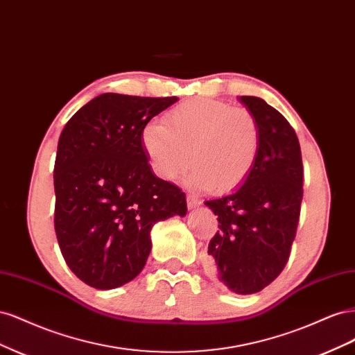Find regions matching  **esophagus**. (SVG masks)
<instances>
[{
    "label": "esophagus",
    "instance_id": "obj_1",
    "mask_svg": "<svg viewBox=\"0 0 355 355\" xmlns=\"http://www.w3.org/2000/svg\"><path fill=\"white\" fill-rule=\"evenodd\" d=\"M187 202H188V207H189V209H196L197 206H200L201 201H200L196 196L188 194V196H187Z\"/></svg>",
    "mask_w": 355,
    "mask_h": 355
}]
</instances>
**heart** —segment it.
I'll list each match as a JSON object with an SVG mask.
<instances>
[{"mask_svg":"<svg viewBox=\"0 0 355 355\" xmlns=\"http://www.w3.org/2000/svg\"><path fill=\"white\" fill-rule=\"evenodd\" d=\"M153 170L175 179L188 164L187 184L228 192L249 178L261 149V128L241 106L197 98L170 110L164 123H148L141 135Z\"/></svg>","mask_w":355,"mask_h":355,"instance_id":"1","label":"heart"}]
</instances>
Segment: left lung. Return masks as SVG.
I'll return each instance as SVG.
<instances>
[{"instance_id": "left-lung-1", "label": "left lung", "mask_w": 355, "mask_h": 355, "mask_svg": "<svg viewBox=\"0 0 355 355\" xmlns=\"http://www.w3.org/2000/svg\"><path fill=\"white\" fill-rule=\"evenodd\" d=\"M239 101L257 120L256 164L232 194L206 201L219 231L209 243V272L237 295L261 292L282 274L295 240L304 197V166L293 127L263 99Z\"/></svg>"}]
</instances>
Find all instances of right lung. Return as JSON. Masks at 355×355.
<instances>
[{"label": "right lung", "mask_w": 355, "mask_h": 355, "mask_svg": "<svg viewBox=\"0 0 355 355\" xmlns=\"http://www.w3.org/2000/svg\"><path fill=\"white\" fill-rule=\"evenodd\" d=\"M178 101L103 93L72 115L55 161V231L81 282L120 287L144 270L154 223L185 216V192L154 175L141 135Z\"/></svg>", "instance_id": "add662e5"}]
</instances>
